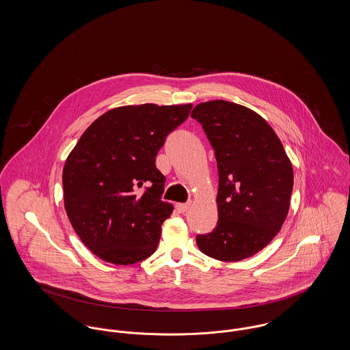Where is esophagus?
<instances>
[{
  "label": "esophagus",
  "mask_w": 350,
  "mask_h": 350,
  "mask_svg": "<svg viewBox=\"0 0 350 350\" xmlns=\"http://www.w3.org/2000/svg\"><path fill=\"white\" fill-rule=\"evenodd\" d=\"M190 207V202H186V204H177L176 208L180 211V213H185L187 211V208Z\"/></svg>",
  "instance_id": "obj_1"
}]
</instances>
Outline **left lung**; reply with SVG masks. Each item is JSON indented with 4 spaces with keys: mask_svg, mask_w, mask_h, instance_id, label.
Returning a JSON list of instances; mask_svg holds the SVG:
<instances>
[{
    "mask_svg": "<svg viewBox=\"0 0 350 350\" xmlns=\"http://www.w3.org/2000/svg\"><path fill=\"white\" fill-rule=\"evenodd\" d=\"M218 166V222L197 245L210 258L238 262L267 246L283 226L293 187L292 164L256 112L226 100L194 107Z\"/></svg>",
    "mask_w": 350,
    "mask_h": 350,
    "instance_id": "1",
    "label": "left lung"
}]
</instances>
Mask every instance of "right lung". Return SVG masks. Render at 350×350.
Listing matches in <instances>:
<instances>
[{
    "label": "right lung",
    "instance_id": "add662e5",
    "mask_svg": "<svg viewBox=\"0 0 350 350\" xmlns=\"http://www.w3.org/2000/svg\"><path fill=\"white\" fill-rule=\"evenodd\" d=\"M191 104L125 105L91 124L63 167L64 208L83 243L113 265L150 256L173 206L156 156Z\"/></svg>",
    "mask_w": 350,
    "mask_h": 350
}]
</instances>
